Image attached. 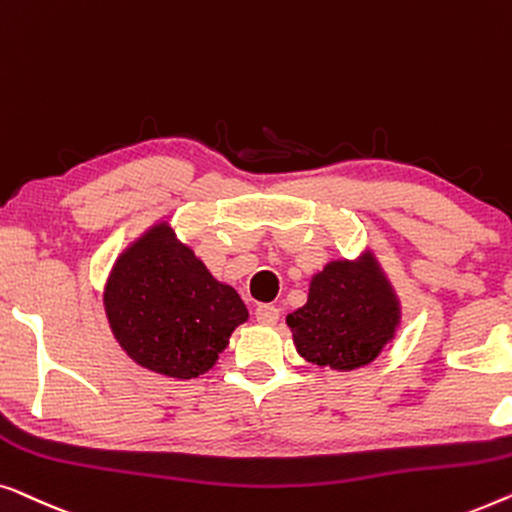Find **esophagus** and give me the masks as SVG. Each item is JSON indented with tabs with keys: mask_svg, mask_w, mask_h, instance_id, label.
Instances as JSON below:
<instances>
[{
	"mask_svg": "<svg viewBox=\"0 0 512 512\" xmlns=\"http://www.w3.org/2000/svg\"><path fill=\"white\" fill-rule=\"evenodd\" d=\"M278 315H280L278 308L271 306V304L257 306V311H255V318H257L259 325H276Z\"/></svg>",
	"mask_w": 512,
	"mask_h": 512,
	"instance_id": "34e87169",
	"label": "esophagus"
}]
</instances>
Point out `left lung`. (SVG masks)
Instances as JSON below:
<instances>
[{"label": "left lung", "instance_id": "obj_1", "mask_svg": "<svg viewBox=\"0 0 512 512\" xmlns=\"http://www.w3.org/2000/svg\"><path fill=\"white\" fill-rule=\"evenodd\" d=\"M297 352L318 369L371 364L401 325V301L376 255L331 259L313 273L308 301L287 315Z\"/></svg>", "mask_w": 512, "mask_h": 512}]
</instances>
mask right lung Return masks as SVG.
Here are the masks:
<instances>
[{
    "label": "right lung",
    "instance_id": "1",
    "mask_svg": "<svg viewBox=\"0 0 512 512\" xmlns=\"http://www.w3.org/2000/svg\"><path fill=\"white\" fill-rule=\"evenodd\" d=\"M104 311L132 362L174 380L211 371L248 320L234 287L211 276L169 220L148 227L115 259Z\"/></svg>",
    "mask_w": 512,
    "mask_h": 512
}]
</instances>
